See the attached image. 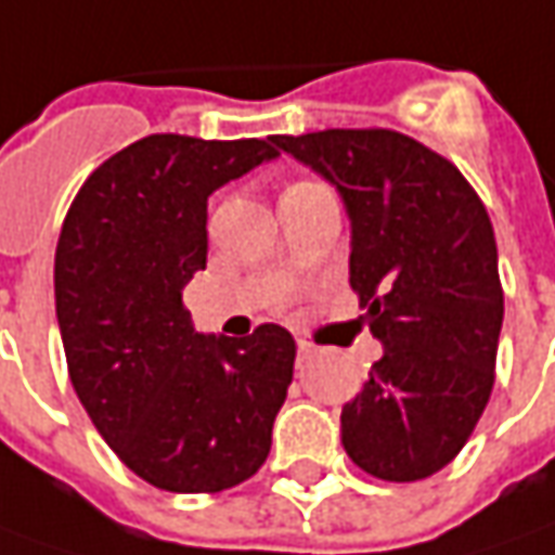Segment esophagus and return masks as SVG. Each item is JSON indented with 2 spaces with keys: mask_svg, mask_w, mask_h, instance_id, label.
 Instances as JSON below:
<instances>
[{
  "mask_svg": "<svg viewBox=\"0 0 555 555\" xmlns=\"http://www.w3.org/2000/svg\"><path fill=\"white\" fill-rule=\"evenodd\" d=\"M309 358H315V346L307 340L297 343V361H309Z\"/></svg>",
  "mask_w": 555,
  "mask_h": 555,
  "instance_id": "34e87169",
  "label": "esophagus"
}]
</instances>
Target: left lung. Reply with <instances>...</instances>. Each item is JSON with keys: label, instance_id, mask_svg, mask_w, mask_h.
<instances>
[{"label": "left lung", "instance_id": "8db88e82", "mask_svg": "<svg viewBox=\"0 0 555 555\" xmlns=\"http://www.w3.org/2000/svg\"><path fill=\"white\" fill-rule=\"evenodd\" d=\"M273 145L337 184L349 282L386 346L343 406V447L379 480H425L462 452L495 386L504 292L483 199L443 154L386 127Z\"/></svg>", "mask_w": 555, "mask_h": 555}]
</instances>
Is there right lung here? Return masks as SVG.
Wrapping results in <instances>:
<instances>
[{
    "label": "right lung",
    "mask_w": 555,
    "mask_h": 555,
    "mask_svg": "<svg viewBox=\"0 0 555 555\" xmlns=\"http://www.w3.org/2000/svg\"><path fill=\"white\" fill-rule=\"evenodd\" d=\"M276 154L273 135H145L93 169L63 218L54 297L72 388L157 489L224 492L270 455L294 337L273 322L240 340L203 337L182 288L206 270L209 194Z\"/></svg>",
    "instance_id": "obj_1"
}]
</instances>
